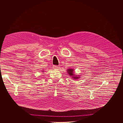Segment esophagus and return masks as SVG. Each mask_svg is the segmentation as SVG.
Returning <instances> with one entry per match:
<instances>
[{"instance_id": "34e87169", "label": "esophagus", "mask_w": 123, "mask_h": 123, "mask_svg": "<svg viewBox=\"0 0 123 123\" xmlns=\"http://www.w3.org/2000/svg\"><path fill=\"white\" fill-rule=\"evenodd\" d=\"M53 68H54V69H57L58 68H59V67L57 66H53Z\"/></svg>"}]
</instances>
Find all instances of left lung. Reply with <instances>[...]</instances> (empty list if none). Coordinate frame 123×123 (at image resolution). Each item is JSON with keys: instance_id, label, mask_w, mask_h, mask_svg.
<instances>
[{"instance_id": "left-lung-1", "label": "left lung", "mask_w": 123, "mask_h": 123, "mask_svg": "<svg viewBox=\"0 0 123 123\" xmlns=\"http://www.w3.org/2000/svg\"><path fill=\"white\" fill-rule=\"evenodd\" d=\"M67 73L68 74V75L74 79H78L80 78V75H76V74H74V69L72 68H68L67 69Z\"/></svg>"}]
</instances>
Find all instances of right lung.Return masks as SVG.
Here are the masks:
<instances>
[{
  "instance_id": "1",
  "label": "right lung",
  "mask_w": 123,
  "mask_h": 123,
  "mask_svg": "<svg viewBox=\"0 0 123 123\" xmlns=\"http://www.w3.org/2000/svg\"><path fill=\"white\" fill-rule=\"evenodd\" d=\"M42 72H44V71H42Z\"/></svg>"
}]
</instances>
